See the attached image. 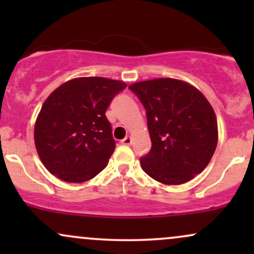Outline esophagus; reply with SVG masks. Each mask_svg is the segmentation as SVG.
<instances>
[{
  "instance_id": "34e87169",
  "label": "esophagus",
  "mask_w": 254,
  "mask_h": 254,
  "mask_svg": "<svg viewBox=\"0 0 254 254\" xmlns=\"http://www.w3.org/2000/svg\"><path fill=\"white\" fill-rule=\"evenodd\" d=\"M131 142H132V139H131V137H130V136H127V137H125V138L122 139L121 143H122V144H125V145H130Z\"/></svg>"
}]
</instances>
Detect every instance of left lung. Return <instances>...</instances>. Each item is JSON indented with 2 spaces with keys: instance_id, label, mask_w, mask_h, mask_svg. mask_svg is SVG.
I'll use <instances>...</instances> for the list:
<instances>
[{
  "instance_id": "obj_1",
  "label": "left lung",
  "mask_w": 254,
  "mask_h": 254,
  "mask_svg": "<svg viewBox=\"0 0 254 254\" xmlns=\"http://www.w3.org/2000/svg\"><path fill=\"white\" fill-rule=\"evenodd\" d=\"M129 88L147 111L151 149L141 157L148 176L166 185L190 182L210 162L218 141L214 109L185 81L161 77Z\"/></svg>"
}]
</instances>
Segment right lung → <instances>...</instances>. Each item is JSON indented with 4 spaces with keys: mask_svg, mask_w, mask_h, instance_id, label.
Wrapping results in <instances>:
<instances>
[{
    "mask_svg": "<svg viewBox=\"0 0 254 254\" xmlns=\"http://www.w3.org/2000/svg\"><path fill=\"white\" fill-rule=\"evenodd\" d=\"M125 87L112 78L76 77L46 98L34 124V144L51 174L83 183L106 167L116 145L105 112Z\"/></svg>",
    "mask_w": 254,
    "mask_h": 254,
    "instance_id": "obj_1",
    "label": "right lung"
}]
</instances>
